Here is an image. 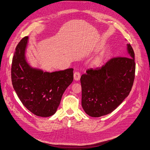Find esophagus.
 I'll return each mask as SVG.
<instances>
[{
	"label": "esophagus",
	"instance_id": "obj_1",
	"mask_svg": "<svg viewBox=\"0 0 150 150\" xmlns=\"http://www.w3.org/2000/svg\"><path fill=\"white\" fill-rule=\"evenodd\" d=\"M74 79L75 80H79L80 79V76H81V74L80 72L79 71H75L74 72Z\"/></svg>",
	"mask_w": 150,
	"mask_h": 150
}]
</instances>
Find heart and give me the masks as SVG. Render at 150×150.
I'll list each match as a JSON object with an SVG mask.
<instances>
[{
    "label": "heart",
    "mask_w": 150,
    "mask_h": 150,
    "mask_svg": "<svg viewBox=\"0 0 150 150\" xmlns=\"http://www.w3.org/2000/svg\"><path fill=\"white\" fill-rule=\"evenodd\" d=\"M101 61V58L100 57H98V58H96L95 60V61H94V63H95V64H100Z\"/></svg>",
    "instance_id": "obj_1"
}]
</instances>
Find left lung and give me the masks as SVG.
Segmentation results:
<instances>
[{
    "label": "left lung",
    "instance_id": "8db88e82",
    "mask_svg": "<svg viewBox=\"0 0 150 150\" xmlns=\"http://www.w3.org/2000/svg\"><path fill=\"white\" fill-rule=\"evenodd\" d=\"M130 57H112L99 67L81 76V106L91 117L112 112L128 96L135 79V54L127 44Z\"/></svg>",
    "mask_w": 150,
    "mask_h": 150
}]
</instances>
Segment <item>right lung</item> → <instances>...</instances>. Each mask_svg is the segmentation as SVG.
<instances>
[{"instance_id":"right-lung-1","label":"right lung","mask_w":150,"mask_h":150,"mask_svg":"<svg viewBox=\"0 0 150 150\" xmlns=\"http://www.w3.org/2000/svg\"><path fill=\"white\" fill-rule=\"evenodd\" d=\"M27 36L16 47L11 78L13 87L25 108L36 115L49 117L59 106L65 90L73 81L74 69L44 72L31 68L25 57Z\"/></svg>"}]
</instances>
